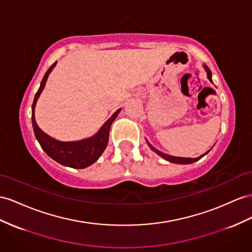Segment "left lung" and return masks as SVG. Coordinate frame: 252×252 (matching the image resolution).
I'll use <instances>...</instances> for the list:
<instances>
[{
    "mask_svg": "<svg viewBox=\"0 0 252 252\" xmlns=\"http://www.w3.org/2000/svg\"><path fill=\"white\" fill-rule=\"evenodd\" d=\"M204 68H205V70H206V72H208L209 80L212 82V72H211V70H210L208 67H206V66H204ZM212 83H213V82H212ZM148 145H149V147L151 148V149H152L154 152H157V153L158 154V156L167 159V160H169V162H171V163H177V164H190V163H193V162H197V160H199L202 157H204L205 154L209 153V151L205 152V153L203 154V156H200L199 158H178V157L168 156V154H165V153H163V152H160V151L157 150L156 148H153L149 143H148Z\"/></svg>",
    "mask_w": 252,
    "mask_h": 252,
    "instance_id": "obj_1",
    "label": "left lung"
}]
</instances>
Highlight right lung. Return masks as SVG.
Here are the masks:
<instances>
[{
  "label": "right lung",
  "instance_id": "obj_1",
  "mask_svg": "<svg viewBox=\"0 0 252 252\" xmlns=\"http://www.w3.org/2000/svg\"><path fill=\"white\" fill-rule=\"evenodd\" d=\"M55 63H54L52 66L49 68L46 74H44L40 84V87L35 94L33 105H32V124H33L35 136L38 140V143L40 144L42 150L46 152L51 158L56 160L57 163H60L63 166L71 167V168H86V167L94 164L95 160L100 158L103 151L105 150L108 143L109 128H111L113 121L118 116L120 109H118V111L102 126L100 131L93 137L79 141H60L54 138H51L48 134L41 131L40 127L36 124L35 106L42 89L44 88V85H46L48 76L54 68Z\"/></svg>",
  "mask_w": 252,
  "mask_h": 252
}]
</instances>
